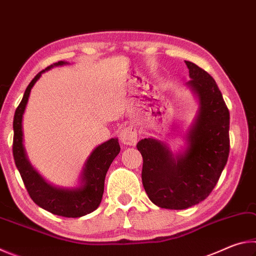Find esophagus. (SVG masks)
Segmentation results:
<instances>
[{"label":"esophagus","instance_id":"1","mask_svg":"<svg viewBox=\"0 0 256 256\" xmlns=\"http://www.w3.org/2000/svg\"><path fill=\"white\" fill-rule=\"evenodd\" d=\"M120 138L124 144L126 146H134L138 141V131L134 126H126L124 128L120 133Z\"/></svg>","mask_w":256,"mask_h":256}]
</instances>
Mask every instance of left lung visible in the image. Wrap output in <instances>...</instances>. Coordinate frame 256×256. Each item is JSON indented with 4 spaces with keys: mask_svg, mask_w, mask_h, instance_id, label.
Listing matches in <instances>:
<instances>
[{
    "mask_svg": "<svg viewBox=\"0 0 256 256\" xmlns=\"http://www.w3.org/2000/svg\"><path fill=\"white\" fill-rule=\"evenodd\" d=\"M188 86L200 98V112L188 132V148L174 156L154 138L136 144L144 158L142 184L156 206L188 209L204 200L218 183L226 166L229 142V110L216 81L196 64L185 60Z\"/></svg>",
    "mask_w": 256,
    "mask_h": 256,
    "instance_id": "8db88e82",
    "label": "left lung"
}]
</instances>
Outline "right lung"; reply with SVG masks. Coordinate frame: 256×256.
I'll return each mask as SVG.
<instances>
[{
	"label": "right lung",
	"mask_w": 256,
	"mask_h": 256,
	"mask_svg": "<svg viewBox=\"0 0 256 256\" xmlns=\"http://www.w3.org/2000/svg\"><path fill=\"white\" fill-rule=\"evenodd\" d=\"M66 62L60 60L54 66H63ZM47 66L34 78L26 89L22 100L16 107L14 118V158L16 166L24 180L27 192L32 200L42 209L50 214L66 216V218H79L97 209L102 202L105 185L106 172L112 160L120 154V146L118 138H110L105 144L98 146L86 160L82 172L81 186L76 190H60L53 188L42 178L40 175L34 170L26 157L22 144V115L27 105L30 90L42 72L50 70Z\"/></svg>",
	"instance_id": "right-lung-1"
}]
</instances>
